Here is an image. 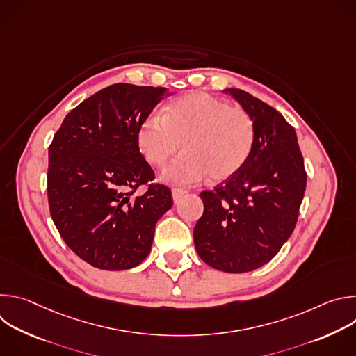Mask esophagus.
<instances>
[{"instance_id":"esophagus-1","label":"esophagus","mask_w":356,"mask_h":356,"mask_svg":"<svg viewBox=\"0 0 356 356\" xmlns=\"http://www.w3.org/2000/svg\"><path fill=\"white\" fill-rule=\"evenodd\" d=\"M184 194H186V191L181 190V188H173L172 190V195H173V201L175 202H179Z\"/></svg>"}]
</instances>
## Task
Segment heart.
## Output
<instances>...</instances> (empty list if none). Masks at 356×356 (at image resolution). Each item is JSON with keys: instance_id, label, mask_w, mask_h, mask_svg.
<instances>
[{"instance_id": "heart-1", "label": "heart", "mask_w": 356, "mask_h": 356, "mask_svg": "<svg viewBox=\"0 0 356 356\" xmlns=\"http://www.w3.org/2000/svg\"><path fill=\"white\" fill-rule=\"evenodd\" d=\"M255 125L250 115L207 92L184 94L165 107L162 117L150 114L136 129L143 159L162 166L179 147L183 155L166 166L163 183L190 187L209 175L221 181L234 176L250 156Z\"/></svg>"}]
</instances>
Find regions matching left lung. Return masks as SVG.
<instances>
[{
    "instance_id": "left-lung-1",
    "label": "left lung",
    "mask_w": 356,
    "mask_h": 356,
    "mask_svg": "<svg viewBox=\"0 0 356 356\" xmlns=\"http://www.w3.org/2000/svg\"><path fill=\"white\" fill-rule=\"evenodd\" d=\"M255 125L246 163L214 190L201 191L204 213L194 227L198 257L217 270L245 273L276 257L290 238L307 175L294 128L259 98L227 88Z\"/></svg>"
}]
</instances>
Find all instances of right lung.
I'll list each match as a JSON object with an SVG mask.
<instances>
[{
    "label": "right lung",
    "instance_id": "1",
    "mask_svg": "<svg viewBox=\"0 0 356 356\" xmlns=\"http://www.w3.org/2000/svg\"><path fill=\"white\" fill-rule=\"evenodd\" d=\"M165 95H172L165 87L108 86L66 115L49 146L50 214L66 245L94 268L138 266L173 206L162 184L135 195L155 177L139 154L136 129Z\"/></svg>",
    "mask_w": 356,
    "mask_h": 356
}]
</instances>
